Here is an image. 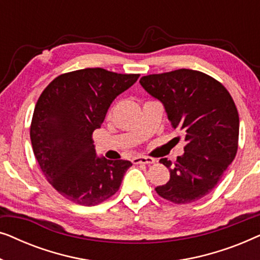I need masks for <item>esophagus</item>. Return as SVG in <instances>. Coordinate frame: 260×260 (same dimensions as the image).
Masks as SVG:
<instances>
[{
    "instance_id": "esophagus-1",
    "label": "esophagus",
    "mask_w": 260,
    "mask_h": 260,
    "mask_svg": "<svg viewBox=\"0 0 260 260\" xmlns=\"http://www.w3.org/2000/svg\"><path fill=\"white\" fill-rule=\"evenodd\" d=\"M155 159L152 157H148V156H137V157L133 158L134 165H152Z\"/></svg>"
}]
</instances>
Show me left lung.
I'll list each match as a JSON object with an SVG mask.
<instances>
[{
	"label": "left lung",
	"mask_w": 260,
	"mask_h": 260,
	"mask_svg": "<svg viewBox=\"0 0 260 260\" xmlns=\"http://www.w3.org/2000/svg\"><path fill=\"white\" fill-rule=\"evenodd\" d=\"M140 83L163 103L172 126L187 142L174 163L159 159L170 179L156 193L176 205L200 200L214 189L237 155L239 116L233 98L220 81L188 69L149 74Z\"/></svg>",
	"instance_id": "obj_1"
}]
</instances>
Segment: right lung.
Segmentation results:
<instances>
[{"label": "right lung", "mask_w": 260, "mask_h": 260, "mask_svg": "<svg viewBox=\"0 0 260 260\" xmlns=\"http://www.w3.org/2000/svg\"><path fill=\"white\" fill-rule=\"evenodd\" d=\"M140 74L84 69L60 74L42 91L30 124L35 158L49 184L81 206L102 204L118 191L131 162L97 157L92 134L117 95Z\"/></svg>", "instance_id": "1"}]
</instances>
